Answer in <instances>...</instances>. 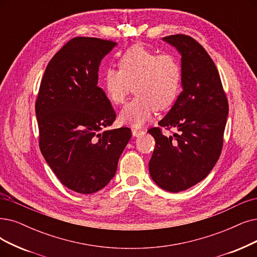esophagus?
<instances>
[{
  "mask_svg": "<svg viewBox=\"0 0 257 257\" xmlns=\"http://www.w3.org/2000/svg\"><path fill=\"white\" fill-rule=\"evenodd\" d=\"M142 133H143V131H141V130H137V128H133L132 130V134H133V136H134V137L140 136Z\"/></svg>",
  "mask_w": 257,
  "mask_h": 257,
  "instance_id": "esophagus-1",
  "label": "esophagus"
}]
</instances>
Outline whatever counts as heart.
<instances>
[{
  "label": "heart",
  "instance_id": "b5f03b06",
  "mask_svg": "<svg viewBox=\"0 0 257 257\" xmlns=\"http://www.w3.org/2000/svg\"><path fill=\"white\" fill-rule=\"evenodd\" d=\"M118 64L119 70L107 68L104 71L102 87L110 103L120 105L134 86L136 97L120 111L121 124L140 127L156 109H167L176 101L182 78L176 56L158 55L142 45H134L121 56Z\"/></svg>",
  "mask_w": 257,
  "mask_h": 257
}]
</instances>
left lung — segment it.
Segmentation results:
<instances>
[{
    "mask_svg": "<svg viewBox=\"0 0 257 257\" xmlns=\"http://www.w3.org/2000/svg\"><path fill=\"white\" fill-rule=\"evenodd\" d=\"M162 41L181 56L182 91L158 124L178 133L168 137L159 127L149 130L156 141L149 169L159 188L178 193L206 178L216 164L229 105L218 70L206 49L186 35Z\"/></svg>",
    "mask_w": 257,
    "mask_h": 257,
    "instance_id": "left-lung-1",
    "label": "left lung"
}]
</instances>
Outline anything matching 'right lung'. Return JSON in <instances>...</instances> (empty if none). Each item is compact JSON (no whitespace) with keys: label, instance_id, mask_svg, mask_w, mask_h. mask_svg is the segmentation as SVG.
Returning <instances> with one entry per match:
<instances>
[{"label":"right lung","instance_id":"add662e5","mask_svg":"<svg viewBox=\"0 0 257 257\" xmlns=\"http://www.w3.org/2000/svg\"><path fill=\"white\" fill-rule=\"evenodd\" d=\"M117 46L98 38L70 40L49 61L36 102L40 149L61 183L93 194L115 176L132 137L107 130L116 112L98 84L101 61Z\"/></svg>","mask_w":257,"mask_h":257}]
</instances>
